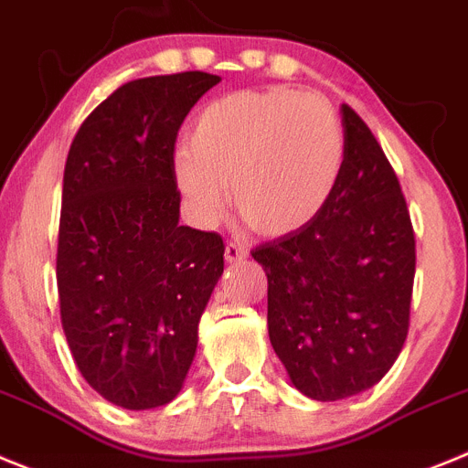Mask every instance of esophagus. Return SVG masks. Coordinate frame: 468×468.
<instances>
[{
  "mask_svg": "<svg viewBox=\"0 0 468 468\" xmlns=\"http://www.w3.org/2000/svg\"><path fill=\"white\" fill-rule=\"evenodd\" d=\"M224 256H226V261H229V263H238V261H242L244 256H247V247H244V244H239V242H229V244H226Z\"/></svg>",
  "mask_w": 468,
  "mask_h": 468,
  "instance_id": "obj_1",
  "label": "esophagus"
}]
</instances>
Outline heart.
I'll list each match as a JSON object with an SVG mask.
<instances>
[{
	"label": "heart",
	"mask_w": 468,
	"mask_h": 468,
	"mask_svg": "<svg viewBox=\"0 0 468 468\" xmlns=\"http://www.w3.org/2000/svg\"><path fill=\"white\" fill-rule=\"evenodd\" d=\"M345 167V130L322 95L239 90L209 102L175 155V182L200 226L229 209L265 238H289L322 217Z\"/></svg>",
	"instance_id": "b5f03b06"
}]
</instances>
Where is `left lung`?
<instances>
[{"label":"left lung","mask_w":468,"mask_h":468,"mask_svg":"<svg viewBox=\"0 0 468 468\" xmlns=\"http://www.w3.org/2000/svg\"><path fill=\"white\" fill-rule=\"evenodd\" d=\"M345 167L310 229L251 251L268 275V335L293 387L355 397L387 376L408 335L415 233L399 179L368 125L340 107Z\"/></svg>","instance_id":"left-lung-1"}]
</instances>
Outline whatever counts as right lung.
<instances>
[{"label": "right lung", "instance_id": "right-lung-1", "mask_svg": "<svg viewBox=\"0 0 468 468\" xmlns=\"http://www.w3.org/2000/svg\"><path fill=\"white\" fill-rule=\"evenodd\" d=\"M221 81L207 71L137 79L83 121L69 146L58 235V293L71 356L113 406L175 401L197 347L224 239L179 226L175 142Z\"/></svg>", "mask_w": 468, "mask_h": 468}]
</instances>
